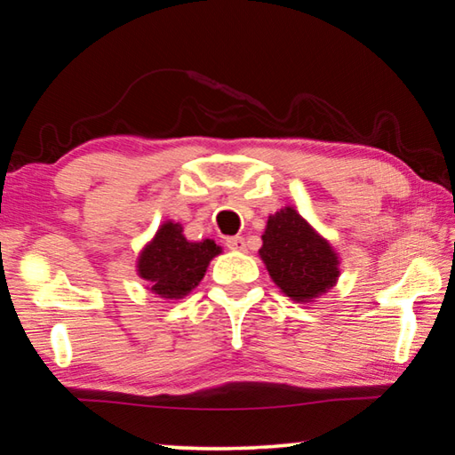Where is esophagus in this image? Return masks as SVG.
<instances>
[{"mask_svg":"<svg viewBox=\"0 0 455 455\" xmlns=\"http://www.w3.org/2000/svg\"><path fill=\"white\" fill-rule=\"evenodd\" d=\"M227 249L230 251H244L246 249V243L243 236H230L227 238Z\"/></svg>","mask_w":455,"mask_h":455,"instance_id":"34e87169","label":"esophagus"}]
</instances>
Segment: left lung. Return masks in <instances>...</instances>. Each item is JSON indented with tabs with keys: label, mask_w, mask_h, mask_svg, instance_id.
Returning <instances> with one entry per match:
<instances>
[{
	"label": "left lung",
	"mask_w": 455,
	"mask_h": 455,
	"mask_svg": "<svg viewBox=\"0 0 455 455\" xmlns=\"http://www.w3.org/2000/svg\"><path fill=\"white\" fill-rule=\"evenodd\" d=\"M259 255L276 287L292 301H313L337 283L333 246L292 206L268 217Z\"/></svg>",
	"instance_id": "left-lung-1"
}]
</instances>
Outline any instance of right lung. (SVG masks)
Listing matches in <instances>:
<instances>
[{
	"mask_svg": "<svg viewBox=\"0 0 455 455\" xmlns=\"http://www.w3.org/2000/svg\"><path fill=\"white\" fill-rule=\"evenodd\" d=\"M219 252L220 246L211 238L190 243L184 238L179 222L168 220L140 252L138 275L148 281L154 295L182 299L203 281L206 267Z\"/></svg>",
	"mask_w": 455,
	"mask_h": 455,
	"instance_id": "right-lung-1",
	"label": "right lung"
}]
</instances>
